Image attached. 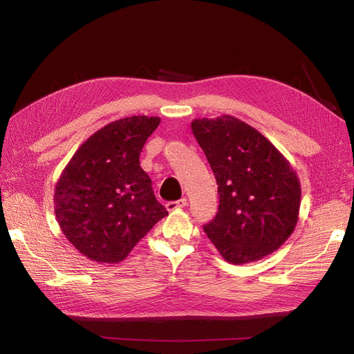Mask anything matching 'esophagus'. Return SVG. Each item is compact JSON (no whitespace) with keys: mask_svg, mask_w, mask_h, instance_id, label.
I'll list each match as a JSON object with an SVG mask.
<instances>
[{"mask_svg":"<svg viewBox=\"0 0 354 354\" xmlns=\"http://www.w3.org/2000/svg\"><path fill=\"white\" fill-rule=\"evenodd\" d=\"M187 205V199L181 198L178 201H174V202H168L167 203V209L171 212V211H176V209H180V208H185Z\"/></svg>","mask_w":354,"mask_h":354,"instance_id":"34e87169","label":"esophagus"}]
</instances>
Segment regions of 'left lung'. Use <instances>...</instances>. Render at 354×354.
Returning <instances> with one entry per match:
<instances>
[{
	"mask_svg": "<svg viewBox=\"0 0 354 354\" xmlns=\"http://www.w3.org/2000/svg\"><path fill=\"white\" fill-rule=\"evenodd\" d=\"M190 127L218 185V212L203 232L220 255L246 264L281 248L301 203V185L289 160L232 115L196 118Z\"/></svg>",
	"mask_w": 354,
	"mask_h": 354,
	"instance_id": "left-lung-1",
	"label": "left lung"
}]
</instances>
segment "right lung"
I'll return each instance as SVG.
<instances>
[{
    "instance_id": "right-lung-1",
    "label": "right lung",
    "mask_w": 354,
    "mask_h": 354,
    "mask_svg": "<svg viewBox=\"0 0 354 354\" xmlns=\"http://www.w3.org/2000/svg\"><path fill=\"white\" fill-rule=\"evenodd\" d=\"M160 122L136 115L109 122L73 153L55 187L62 233L88 260L116 264L168 216L140 167V152Z\"/></svg>"
}]
</instances>
